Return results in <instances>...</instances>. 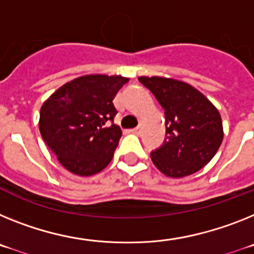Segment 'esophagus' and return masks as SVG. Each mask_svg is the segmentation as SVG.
<instances>
[{
	"instance_id": "34e87169",
	"label": "esophagus",
	"mask_w": 254,
	"mask_h": 254,
	"mask_svg": "<svg viewBox=\"0 0 254 254\" xmlns=\"http://www.w3.org/2000/svg\"><path fill=\"white\" fill-rule=\"evenodd\" d=\"M131 133L136 134V135H139V134L142 133V127H134V129H131Z\"/></svg>"
}]
</instances>
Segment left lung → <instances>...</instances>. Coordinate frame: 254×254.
Wrapping results in <instances>:
<instances>
[{
  "instance_id": "1",
  "label": "left lung",
  "mask_w": 254,
  "mask_h": 254,
  "mask_svg": "<svg viewBox=\"0 0 254 254\" xmlns=\"http://www.w3.org/2000/svg\"><path fill=\"white\" fill-rule=\"evenodd\" d=\"M165 110L166 138L151 152L154 166L170 178H184L206 166L224 138L219 111L199 90L175 79L140 76Z\"/></svg>"
}]
</instances>
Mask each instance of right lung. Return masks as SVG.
<instances>
[{
  "label": "right lung",
  "mask_w": 254,
  "mask_h": 254,
  "mask_svg": "<svg viewBox=\"0 0 254 254\" xmlns=\"http://www.w3.org/2000/svg\"><path fill=\"white\" fill-rule=\"evenodd\" d=\"M127 81L120 75H85L64 84L43 103L42 138L70 173L94 175L111 162L123 134L114 124L118 111L112 101Z\"/></svg>",
  "instance_id": "obj_1"
}]
</instances>
